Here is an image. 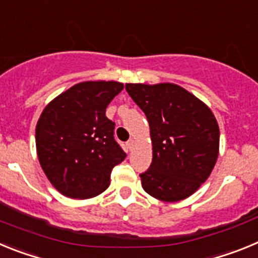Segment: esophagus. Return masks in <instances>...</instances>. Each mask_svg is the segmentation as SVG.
<instances>
[{
	"instance_id": "esophagus-1",
	"label": "esophagus",
	"mask_w": 258,
	"mask_h": 258,
	"mask_svg": "<svg viewBox=\"0 0 258 258\" xmlns=\"http://www.w3.org/2000/svg\"><path fill=\"white\" fill-rule=\"evenodd\" d=\"M134 145H136V141H134V140H129L126 142V147L129 150H133L134 149Z\"/></svg>"
}]
</instances>
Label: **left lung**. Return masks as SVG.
<instances>
[{"label":"left lung","instance_id":"obj_1","mask_svg":"<svg viewBox=\"0 0 258 258\" xmlns=\"http://www.w3.org/2000/svg\"><path fill=\"white\" fill-rule=\"evenodd\" d=\"M149 120L152 163L140 174L146 192L161 202L191 197L217 161L220 127L204 102L175 84H126Z\"/></svg>","mask_w":258,"mask_h":258}]
</instances>
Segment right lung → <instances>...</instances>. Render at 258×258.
<instances>
[{
	"instance_id": "add662e5",
	"label": "right lung",
	"mask_w": 258,
	"mask_h": 258,
	"mask_svg": "<svg viewBox=\"0 0 258 258\" xmlns=\"http://www.w3.org/2000/svg\"><path fill=\"white\" fill-rule=\"evenodd\" d=\"M124 85L85 81L54 98L36 125V150L50 183L71 199H89L107 190L113 166L126 154L113 138L106 108Z\"/></svg>"
}]
</instances>
